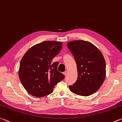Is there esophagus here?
I'll list each match as a JSON object with an SVG mask.
<instances>
[{
  "mask_svg": "<svg viewBox=\"0 0 122 122\" xmlns=\"http://www.w3.org/2000/svg\"><path fill=\"white\" fill-rule=\"evenodd\" d=\"M63 74H64L65 76H66V74H67V71H65V72L63 73Z\"/></svg>",
  "mask_w": 122,
  "mask_h": 122,
  "instance_id": "obj_1",
  "label": "esophagus"
}]
</instances>
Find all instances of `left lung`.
Returning a JSON list of instances; mask_svg holds the SVG:
<instances>
[{
	"label": "left lung",
	"mask_w": 122,
	"mask_h": 122,
	"mask_svg": "<svg viewBox=\"0 0 122 122\" xmlns=\"http://www.w3.org/2000/svg\"><path fill=\"white\" fill-rule=\"evenodd\" d=\"M67 47L77 65L78 78L69 88L76 95L87 97L96 92L106 77V62L99 49L82 40L71 41Z\"/></svg>",
	"instance_id": "8db88e82"
}]
</instances>
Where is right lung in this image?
Instances as JSON below:
<instances>
[{
	"instance_id": "1",
	"label": "right lung",
	"mask_w": 122,
	"mask_h": 122,
	"mask_svg": "<svg viewBox=\"0 0 122 122\" xmlns=\"http://www.w3.org/2000/svg\"><path fill=\"white\" fill-rule=\"evenodd\" d=\"M61 42L44 41L31 47L23 56L20 64L19 76L28 92L35 97L50 94L65 76L57 70L59 63L52 59L62 48Z\"/></svg>"
}]
</instances>
